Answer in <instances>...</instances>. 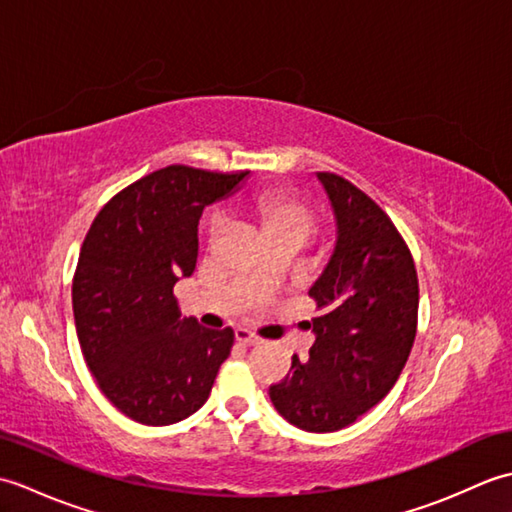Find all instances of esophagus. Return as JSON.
<instances>
[{"instance_id": "34e87169", "label": "esophagus", "mask_w": 512, "mask_h": 512, "mask_svg": "<svg viewBox=\"0 0 512 512\" xmlns=\"http://www.w3.org/2000/svg\"><path fill=\"white\" fill-rule=\"evenodd\" d=\"M235 341L237 343H242V345H257L259 343V339H257V336L253 334V332H250V330H246V328H237L235 330Z\"/></svg>"}]
</instances>
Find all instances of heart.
Segmentation results:
<instances>
[{"label":"heart","mask_w":512,"mask_h":512,"mask_svg":"<svg viewBox=\"0 0 512 512\" xmlns=\"http://www.w3.org/2000/svg\"><path fill=\"white\" fill-rule=\"evenodd\" d=\"M248 211L255 217L257 224L262 226L268 242H275V239L284 237H297L306 244L319 228L317 213H314L306 202L295 198V195H290L288 191H259L248 200ZM222 231L224 217L222 213H213L209 217L211 242H215V239L222 235Z\"/></svg>","instance_id":"1"}]
</instances>
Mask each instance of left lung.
<instances>
[{
    "label": "left lung",
    "instance_id": "8db88e82",
    "mask_svg": "<svg viewBox=\"0 0 512 512\" xmlns=\"http://www.w3.org/2000/svg\"><path fill=\"white\" fill-rule=\"evenodd\" d=\"M334 209L336 244L308 295L321 317L308 363L268 394L290 424L332 433L383 400L405 367L418 328L416 264L389 215L350 180L319 171Z\"/></svg>",
    "mask_w": 512,
    "mask_h": 512
}]
</instances>
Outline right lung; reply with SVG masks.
Listing matches in <instances>:
<instances>
[{
    "label": "right lung",
    "instance_id": "right-lung-1",
    "mask_svg": "<svg viewBox=\"0 0 512 512\" xmlns=\"http://www.w3.org/2000/svg\"><path fill=\"white\" fill-rule=\"evenodd\" d=\"M246 173L158 169L116 193L85 235L72 281L81 352L107 400L140 424L189 418L231 354L233 330L182 319L173 286L195 270L204 206Z\"/></svg>",
    "mask_w": 512,
    "mask_h": 512
}]
</instances>
